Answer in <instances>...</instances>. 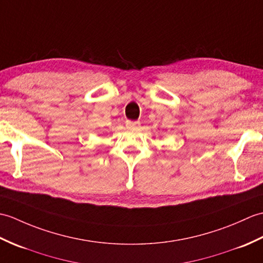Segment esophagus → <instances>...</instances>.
<instances>
[{
	"label": "esophagus",
	"mask_w": 263,
	"mask_h": 263,
	"mask_svg": "<svg viewBox=\"0 0 263 263\" xmlns=\"http://www.w3.org/2000/svg\"><path fill=\"white\" fill-rule=\"evenodd\" d=\"M139 126H141V122L139 121H130V120L126 121V127L128 129H134V128H138Z\"/></svg>",
	"instance_id": "34e87169"
}]
</instances>
